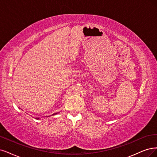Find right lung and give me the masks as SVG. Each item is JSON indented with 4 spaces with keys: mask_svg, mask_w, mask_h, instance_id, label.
Listing matches in <instances>:
<instances>
[{
    "mask_svg": "<svg viewBox=\"0 0 157 157\" xmlns=\"http://www.w3.org/2000/svg\"><path fill=\"white\" fill-rule=\"evenodd\" d=\"M57 114V113H54V114ZM54 114H52V115H54ZM36 119H39V118H36Z\"/></svg>",
    "mask_w": 157,
    "mask_h": 157,
    "instance_id": "1",
    "label": "right lung"
}]
</instances>
